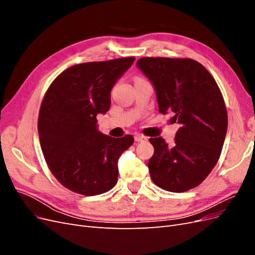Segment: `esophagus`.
Wrapping results in <instances>:
<instances>
[{"label": "esophagus", "instance_id": "esophagus-1", "mask_svg": "<svg viewBox=\"0 0 255 255\" xmlns=\"http://www.w3.org/2000/svg\"><path fill=\"white\" fill-rule=\"evenodd\" d=\"M134 138H135V141H137V142H142V141L146 140V137L143 135H140V134L135 135Z\"/></svg>", "mask_w": 255, "mask_h": 255}]
</instances>
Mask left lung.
<instances>
[{
    "instance_id": "obj_1",
    "label": "left lung",
    "mask_w": 255,
    "mask_h": 255,
    "mask_svg": "<svg viewBox=\"0 0 255 255\" xmlns=\"http://www.w3.org/2000/svg\"><path fill=\"white\" fill-rule=\"evenodd\" d=\"M137 67L155 90L159 113L173 114L174 143L150 138L152 181L171 192L197 187L217 164L228 129L225 100L204 66L190 58L142 57Z\"/></svg>"
}]
</instances>
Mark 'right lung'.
<instances>
[{
	"instance_id": "add662e5",
	"label": "right lung",
	"mask_w": 255,
	"mask_h": 255,
	"mask_svg": "<svg viewBox=\"0 0 255 255\" xmlns=\"http://www.w3.org/2000/svg\"><path fill=\"white\" fill-rule=\"evenodd\" d=\"M134 60L126 57L74 65L45 92L38 117L41 150L52 174L76 194H104L117 183L118 159L134 137L102 134L97 115L110 110L112 88Z\"/></svg>"
}]
</instances>
